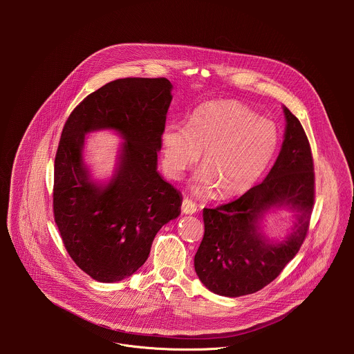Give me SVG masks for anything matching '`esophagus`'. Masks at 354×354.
<instances>
[{"label":"esophagus","instance_id":"34e87169","mask_svg":"<svg viewBox=\"0 0 354 354\" xmlns=\"http://www.w3.org/2000/svg\"><path fill=\"white\" fill-rule=\"evenodd\" d=\"M197 212V206L193 203V201L187 197L183 198L182 201V213L183 214H194Z\"/></svg>","mask_w":354,"mask_h":354}]
</instances>
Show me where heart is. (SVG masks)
I'll return each mask as SVG.
<instances>
[{"label": "heart", "mask_w": 354, "mask_h": 354, "mask_svg": "<svg viewBox=\"0 0 354 354\" xmlns=\"http://www.w3.org/2000/svg\"><path fill=\"white\" fill-rule=\"evenodd\" d=\"M277 145L279 131L272 120L235 100H214L198 106L187 126L171 123L162 129V168L178 180L203 153V169L192 180V190L234 198L254 187Z\"/></svg>", "instance_id": "obj_1"}]
</instances>
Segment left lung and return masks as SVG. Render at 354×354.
Returning a JSON list of instances; mask_svg holds the SVG:
<instances>
[{
	"label": "left lung",
	"mask_w": 354,
	"mask_h": 354,
	"mask_svg": "<svg viewBox=\"0 0 354 354\" xmlns=\"http://www.w3.org/2000/svg\"><path fill=\"white\" fill-rule=\"evenodd\" d=\"M286 133L280 154L259 185L216 209H203L205 235L194 255V270L210 291L224 297L257 292L272 283L304 242L315 198L310 141L299 120L284 108ZM274 207L295 209L297 223L283 241L259 231L263 214Z\"/></svg>",
	"instance_id": "8db88e82"
}]
</instances>
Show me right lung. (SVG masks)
<instances>
[{"instance_id": "1", "label": "right lung", "mask_w": 354, "mask_h": 354, "mask_svg": "<svg viewBox=\"0 0 354 354\" xmlns=\"http://www.w3.org/2000/svg\"><path fill=\"white\" fill-rule=\"evenodd\" d=\"M167 78H120L88 95L68 116L55 160L53 213L68 255L93 280L120 281L147 261L182 196L157 171L171 105ZM109 128L127 141L113 179L93 183L82 161L84 134Z\"/></svg>"}]
</instances>
